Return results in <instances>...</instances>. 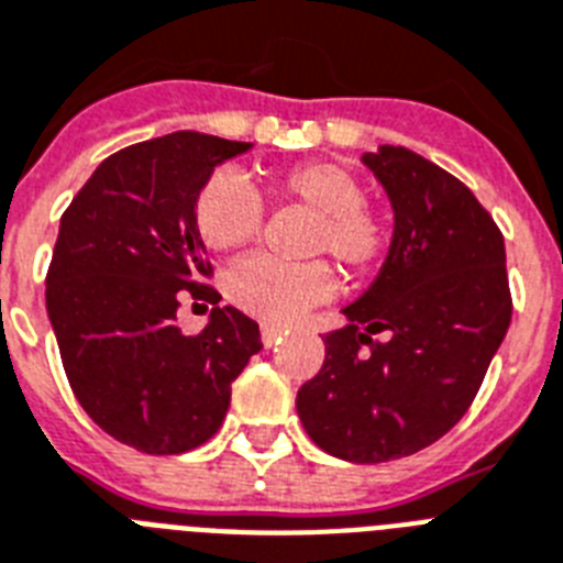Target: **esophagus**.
Returning <instances> with one entry per match:
<instances>
[{"label": "esophagus", "mask_w": 563, "mask_h": 563, "mask_svg": "<svg viewBox=\"0 0 563 563\" xmlns=\"http://www.w3.org/2000/svg\"><path fill=\"white\" fill-rule=\"evenodd\" d=\"M283 329L274 327V323H263V329H260V338H263V344L266 346H274L277 341H280Z\"/></svg>", "instance_id": "obj_1"}]
</instances>
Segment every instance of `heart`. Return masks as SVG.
<instances>
[{
    "label": "heart",
    "instance_id": "1",
    "mask_svg": "<svg viewBox=\"0 0 563 563\" xmlns=\"http://www.w3.org/2000/svg\"><path fill=\"white\" fill-rule=\"evenodd\" d=\"M272 194L312 210L306 251L329 254L350 274L367 272L387 249V225L364 202L358 176L335 162H303L272 176ZM196 231L210 251L228 254L257 240L263 202L242 176L219 170L196 196ZM332 272L323 260L280 263L254 254L228 268L225 291L240 309L263 321H291L332 295Z\"/></svg>",
    "mask_w": 563,
    "mask_h": 563
}]
</instances>
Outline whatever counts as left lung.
I'll list each match as a JSON object with an SVG mask.
<instances>
[{"label":"left lung","mask_w":563,"mask_h":563,"mask_svg":"<svg viewBox=\"0 0 563 563\" xmlns=\"http://www.w3.org/2000/svg\"><path fill=\"white\" fill-rule=\"evenodd\" d=\"M361 164L390 199V251L341 309L344 327L323 335L327 358L297 390V416L327 454L387 463L433 445L472 408L511 295L504 234L460 178L390 144Z\"/></svg>","instance_id":"obj_1"}]
</instances>
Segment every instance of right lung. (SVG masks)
<instances>
[{
	"label": "right lung",
	"instance_id": "1",
	"mask_svg": "<svg viewBox=\"0 0 563 563\" xmlns=\"http://www.w3.org/2000/svg\"><path fill=\"white\" fill-rule=\"evenodd\" d=\"M245 141L170 132L118 150L59 219L45 309L80 408L123 445L185 454L219 431L231 382L263 350L260 327L217 306L199 335L176 323L178 291L217 297L196 196Z\"/></svg>",
	"mask_w": 563,
	"mask_h": 563
}]
</instances>
